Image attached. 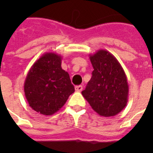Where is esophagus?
I'll use <instances>...</instances> for the list:
<instances>
[{
  "label": "esophagus",
  "instance_id": "obj_1",
  "mask_svg": "<svg viewBox=\"0 0 153 153\" xmlns=\"http://www.w3.org/2000/svg\"><path fill=\"white\" fill-rule=\"evenodd\" d=\"M74 89H75V91H78V92H80V91H82V86H76L75 87H74Z\"/></svg>",
  "mask_w": 153,
  "mask_h": 153
}]
</instances>
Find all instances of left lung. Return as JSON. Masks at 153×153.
<instances>
[{
  "label": "left lung",
  "mask_w": 153,
  "mask_h": 153,
  "mask_svg": "<svg viewBox=\"0 0 153 153\" xmlns=\"http://www.w3.org/2000/svg\"><path fill=\"white\" fill-rule=\"evenodd\" d=\"M92 77L82 94L92 109L102 117L118 114L128 102V85L123 68L114 55L98 50L90 55Z\"/></svg>",
  "instance_id": "1"
}]
</instances>
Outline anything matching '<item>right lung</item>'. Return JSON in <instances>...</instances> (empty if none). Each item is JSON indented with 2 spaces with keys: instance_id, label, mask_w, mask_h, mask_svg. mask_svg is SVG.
Segmentation results:
<instances>
[{
  "instance_id": "add662e5",
  "label": "right lung",
  "mask_w": 153,
  "mask_h": 153,
  "mask_svg": "<svg viewBox=\"0 0 153 153\" xmlns=\"http://www.w3.org/2000/svg\"><path fill=\"white\" fill-rule=\"evenodd\" d=\"M62 56L46 52L30 68L24 90L29 106L43 115H52L74 92L69 74L62 69Z\"/></svg>"
}]
</instances>
